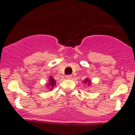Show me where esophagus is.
<instances>
[{
    "label": "esophagus",
    "mask_w": 135,
    "mask_h": 135,
    "mask_svg": "<svg viewBox=\"0 0 135 135\" xmlns=\"http://www.w3.org/2000/svg\"><path fill=\"white\" fill-rule=\"evenodd\" d=\"M65 78H66L67 79H71V78H72V76H71V75H68V76H65Z\"/></svg>",
    "instance_id": "34e87169"
}]
</instances>
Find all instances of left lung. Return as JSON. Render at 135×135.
<instances>
[{"instance_id":"8db88e82","label":"left lung","mask_w":135,"mask_h":135,"mask_svg":"<svg viewBox=\"0 0 135 135\" xmlns=\"http://www.w3.org/2000/svg\"><path fill=\"white\" fill-rule=\"evenodd\" d=\"M83 83H84L85 84H88L89 86H90L92 84V82L90 80L89 78H86L84 81H83Z\"/></svg>"}]
</instances>
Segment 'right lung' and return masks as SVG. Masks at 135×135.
<instances>
[{"label":"right lung","mask_w":135,"mask_h":135,"mask_svg":"<svg viewBox=\"0 0 135 135\" xmlns=\"http://www.w3.org/2000/svg\"><path fill=\"white\" fill-rule=\"evenodd\" d=\"M56 86V81L55 80L53 76H50L49 78L48 83L46 84V87H47L49 90H53L54 89V86Z\"/></svg>","instance_id":"right-lung-1"}]
</instances>
